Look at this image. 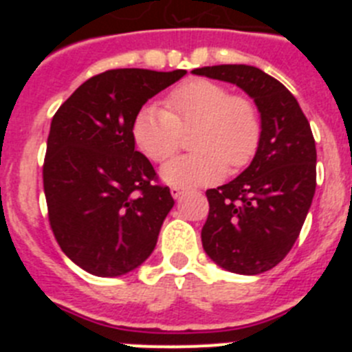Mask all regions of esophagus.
<instances>
[{"label":"esophagus","mask_w":352,"mask_h":352,"mask_svg":"<svg viewBox=\"0 0 352 352\" xmlns=\"http://www.w3.org/2000/svg\"><path fill=\"white\" fill-rule=\"evenodd\" d=\"M183 192H185V188H182V186H176V185L170 186V195H173L174 199H178Z\"/></svg>","instance_id":"obj_1"}]
</instances>
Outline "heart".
<instances>
[{"label":"heart","instance_id":"1","mask_svg":"<svg viewBox=\"0 0 352 352\" xmlns=\"http://www.w3.org/2000/svg\"><path fill=\"white\" fill-rule=\"evenodd\" d=\"M194 132L188 155L162 167V178L176 186L208 185L238 170L256 157L263 133L259 111L245 95L220 82L197 79L167 95L166 107L144 105L132 125L133 141L151 162H166Z\"/></svg>","mask_w":352,"mask_h":352}]
</instances>
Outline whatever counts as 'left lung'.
I'll list each match as a JSON object with an SVG mask.
<instances>
[{
    "label": "left lung",
    "mask_w": 352,
    "mask_h": 352,
    "mask_svg": "<svg viewBox=\"0 0 352 352\" xmlns=\"http://www.w3.org/2000/svg\"><path fill=\"white\" fill-rule=\"evenodd\" d=\"M195 76L232 82L254 98L263 133L238 178L206 190L210 211L201 238L223 270L259 275L280 263L300 236L316 192V141L292 93L248 65H214Z\"/></svg>",
    "instance_id": "left-lung-1"
}]
</instances>
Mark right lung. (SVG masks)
Wrapping results in <instances>:
<instances>
[{"label":"right lung","instance_id":"1","mask_svg":"<svg viewBox=\"0 0 352 352\" xmlns=\"http://www.w3.org/2000/svg\"><path fill=\"white\" fill-rule=\"evenodd\" d=\"M185 70L116 68L82 82L51 121L43 160L49 223L84 272L120 276L153 252L174 199L151 162L135 151L142 105Z\"/></svg>","mask_w":352,"mask_h":352}]
</instances>
